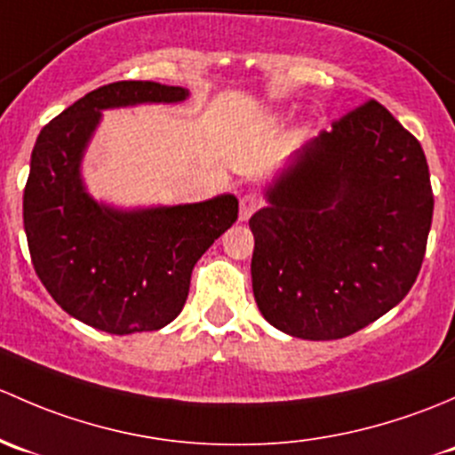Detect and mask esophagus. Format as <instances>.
<instances>
[{"instance_id":"esophagus-1","label":"esophagus","mask_w":455,"mask_h":455,"mask_svg":"<svg viewBox=\"0 0 455 455\" xmlns=\"http://www.w3.org/2000/svg\"><path fill=\"white\" fill-rule=\"evenodd\" d=\"M262 205V199L256 193H247L241 196V221H247L251 214Z\"/></svg>"}]
</instances>
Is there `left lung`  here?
<instances>
[{
	"label": "left lung",
	"instance_id": "left-lung-1",
	"mask_svg": "<svg viewBox=\"0 0 455 455\" xmlns=\"http://www.w3.org/2000/svg\"><path fill=\"white\" fill-rule=\"evenodd\" d=\"M250 219L251 284L269 324L341 339L416 283L434 193L419 140L374 98L307 144Z\"/></svg>",
	"mask_w": 455,
	"mask_h": 455
}]
</instances>
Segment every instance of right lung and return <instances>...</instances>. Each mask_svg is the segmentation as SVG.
Returning <instances> with one entry per match:
<instances>
[{"mask_svg":"<svg viewBox=\"0 0 455 455\" xmlns=\"http://www.w3.org/2000/svg\"><path fill=\"white\" fill-rule=\"evenodd\" d=\"M184 87L118 81L50 120L32 148L23 228L36 275L54 302L98 331L129 335L171 324L204 251L236 221V196L116 212L83 190L78 164L100 109L180 102Z\"/></svg>","mask_w":455,"mask_h":455,"instance_id":"add662e5","label":"right lung"}]
</instances>
